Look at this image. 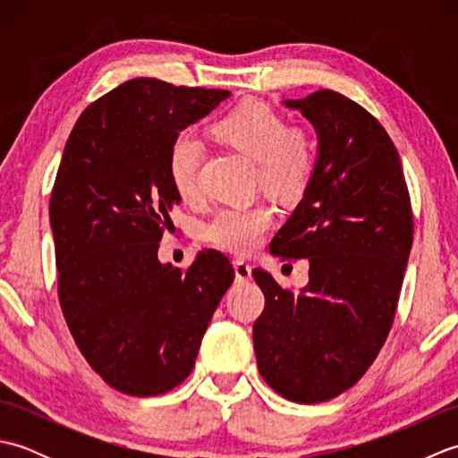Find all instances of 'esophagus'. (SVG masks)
<instances>
[{"mask_svg":"<svg viewBox=\"0 0 458 458\" xmlns=\"http://www.w3.org/2000/svg\"><path fill=\"white\" fill-rule=\"evenodd\" d=\"M234 274L240 284H246V281L251 279V266H248L246 261H236L234 264Z\"/></svg>","mask_w":458,"mask_h":458,"instance_id":"obj_1","label":"esophagus"}]
</instances>
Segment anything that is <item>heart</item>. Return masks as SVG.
<instances>
[{
	"label": "heart",
	"instance_id": "heart-1",
	"mask_svg": "<svg viewBox=\"0 0 458 458\" xmlns=\"http://www.w3.org/2000/svg\"><path fill=\"white\" fill-rule=\"evenodd\" d=\"M212 133L258 165V182L281 200H297L313 181L315 143L301 128H287L284 115L259 100L238 104L214 123ZM202 148L189 133L177 135L167 153V174L174 192L191 199L199 191ZM274 222L266 202L254 207L222 208L204 224L202 238L230 254L254 251Z\"/></svg>",
	"mask_w": 458,
	"mask_h": 458
}]
</instances>
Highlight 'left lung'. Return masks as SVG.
<instances>
[{"mask_svg": "<svg viewBox=\"0 0 458 458\" xmlns=\"http://www.w3.org/2000/svg\"><path fill=\"white\" fill-rule=\"evenodd\" d=\"M313 123V181L271 240V254L309 258V284L293 293L264 269V313L254 323L261 377L285 400L320 403L372 366L394 323L413 212L400 153L362 106L333 90L285 100Z\"/></svg>", "mask_w": 458, "mask_h": 458, "instance_id": "left-lung-1", "label": "left lung"}]
</instances>
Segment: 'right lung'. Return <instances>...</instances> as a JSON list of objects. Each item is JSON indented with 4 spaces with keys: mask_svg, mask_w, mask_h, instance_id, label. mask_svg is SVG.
I'll return each mask as SVG.
<instances>
[{
    "mask_svg": "<svg viewBox=\"0 0 458 458\" xmlns=\"http://www.w3.org/2000/svg\"><path fill=\"white\" fill-rule=\"evenodd\" d=\"M228 96L133 79L90 104L64 145L48 204L58 301L86 362L128 395L167 394L191 374L234 281L216 250L199 251L187 271L157 258L181 202L171 143Z\"/></svg>",
    "mask_w": 458,
    "mask_h": 458,
    "instance_id": "1",
    "label": "right lung"
}]
</instances>
